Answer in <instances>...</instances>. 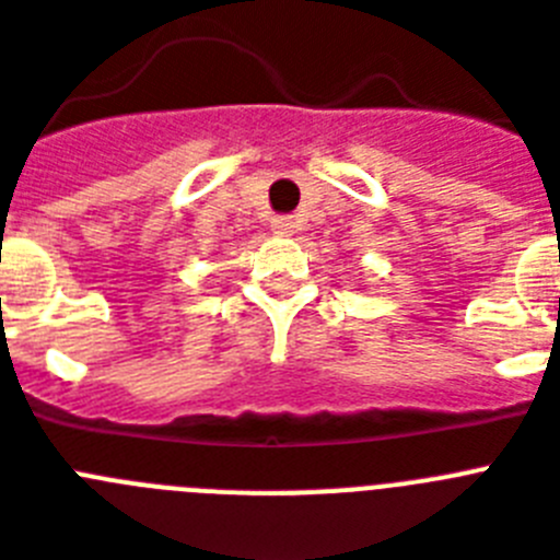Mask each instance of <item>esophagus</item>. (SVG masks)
<instances>
[{"instance_id": "obj_1", "label": "esophagus", "mask_w": 560, "mask_h": 560, "mask_svg": "<svg viewBox=\"0 0 560 560\" xmlns=\"http://www.w3.org/2000/svg\"><path fill=\"white\" fill-rule=\"evenodd\" d=\"M272 233H279V236H293L295 222L290 215H279V219H272Z\"/></svg>"}]
</instances>
